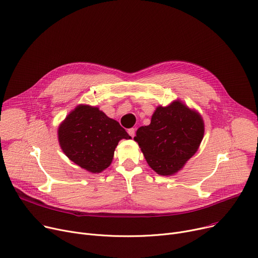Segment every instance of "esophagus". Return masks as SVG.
<instances>
[{"label": "esophagus", "instance_id": "obj_1", "mask_svg": "<svg viewBox=\"0 0 258 258\" xmlns=\"http://www.w3.org/2000/svg\"><path fill=\"white\" fill-rule=\"evenodd\" d=\"M135 133H136L135 128H130L128 130V134H130V136L132 137V138H134V137H135Z\"/></svg>", "mask_w": 258, "mask_h": 258}]
</instances>
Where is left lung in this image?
<instances>
[{"label": "left lung", "mask_w": 258, "mask_h": 258, "mask_svg": "<svg viewBox=\"0 0 258 258\" xmlns=\"http://www.w3.org/2000/svg\"><path fill=\"white\" fill-rule=\"evenodd\" d=\"M203 135L201 115L175 100L167 107H158L150 124L139 127L134 140L150 168L165 176L176 173L194 156Z\"/></svg>", "instance_id": "1"}]
</instances>
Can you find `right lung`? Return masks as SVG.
Segmentation results:
<instances>
[{"label": "right lung", "mask_w": 258, "mask_h": 258, "mask_svg": "<svg viewBox=\"0 0 258 258\" xmlns=\"http://www.w3.org/2000/svg\"><path fill=\"white\" fill-rule=\"evenodd\" d=\"M58 139L66 157L92 173L107 169L121 139H131L116 120L96 107L79 105L58 128Z\"/></svg>", "instance_id": "right-lung-1"}]
</instances>
